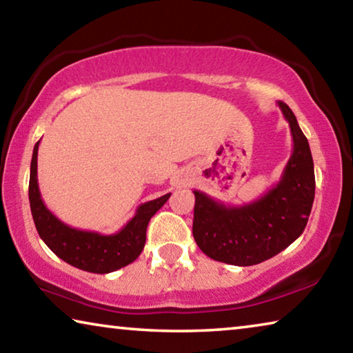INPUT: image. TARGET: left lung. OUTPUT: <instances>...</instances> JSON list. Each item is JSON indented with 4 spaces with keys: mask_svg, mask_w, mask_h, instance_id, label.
Wrapping results in <instances>:
<instances>
[{
    "mask_svg": "<svg viewBox=\"0 0 353 353\" xmlns=\"http://www.w3.org/2000/svg\"><path fill=\"white\" fill-rule=\"evenodd\" d=\"M290 124L292 151L280 181L249 204L225 205L194 190L193 236L207 256L235 266L272 259L302 235L314 201V166L294 113L279 101Z\"/></svg>",
    "mask_w": 353,
    "mask_h": 353,
    "instance_id": "1",
    "label": "left lung"
}]
</instances>
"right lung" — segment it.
<instances>
[{"label": "right lung", "mask_w": 353, "mask_h": 353, "mask_svg": "<svg viewBox=\"0 0 353 353\" xmlns=\"http://www.w3.org/2000/svg\"><path fill=\"white\" fill-rule=\"evenodd\" d=\"M39 143H35L31 160L29 204L35 229L46 246L68 265L94 274H109L121 270L139 259L146 243L149 219L163 207L171 193L141 204L137 208L134 218L117 234L101 235L98 232L74 229L48 210L41 201L37 181Z\"/></svg>", "instance_id": "right-lung-1"}]
</instances>
